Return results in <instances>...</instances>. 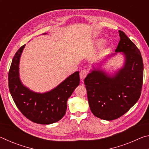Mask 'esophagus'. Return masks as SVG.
<instances>
[{
  "label": "esophagus",
  "instance_id": "esophagus-1",
  "mask_svg": "<svg viewBox=\"0 0 149 149\" xmlns=\"http://www.w3.org/2000/svg\"><path fill=\"white\" fill-rule=\"evenodd\" d=\"M88 73H89V72H88L87 70H81L80 72V74H79V75H80V77L81 79V80H84L85 77L87 76Z\"/></svg>",
  "mask_w": 149,
  "mask_h": 149
}]
</instances>
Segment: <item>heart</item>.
<instances>
[{
  "label": "heart",
  "instance_id": "1",
  "mask_svg": "<svg viewBox=\"0 0 149 149\" xmlns=\"http://www.w3.org/2000/svg\"><path fill=\"white\" fill-rule=\"evenodd\" d=\"M103 42H104V40H100V41H98V44L100 45V44H102Z\"/></svg>",
  "mask_w": 149,
  "mask_h": 149
}]
</instances>
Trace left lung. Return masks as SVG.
Listing matches in <instances>:
<instances>
[{
    "label": "left lung",
    "mask_w": 149,
    "mask_h": 149,
    "mask_svg": "<svg viewBox=\"0 0 149 149\" xmlns=\"http://www.w3.org/2000/svg\"><path fill=\"white\" fill-rule=\"evenodd\" d=\"M120 41L116 52H123L125 62L113 77L94 70L84 84L90 109L95 116L105 120L119 118L139 99L143 80V62L140 50L124 32L119 31Z\"/></svg>",
    "instance_id": "obj_1"
}]
</instances>
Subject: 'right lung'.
I'll use <instances>...</instances> for the list:
<instances>
[{
    "label": "right lung",
    "mask_w": 149,
    "mask_h": 149,
    "mask_svg": "<svg viewBox=\"0 0 149 149\" xmlns=\"http://www.w3.org/2000/svg\"><path fill=\"white\" fill-rule=\"evenodd\" d=\"M25 45L17 50L8 72V87L17 108L25 117L39 124H50L65 115L67 100L79 85V72H75L53 90L45 93L32 92L24 87L19 77V62Z\"/></svg>",
    "instance_id": "1"
}]
</instances>
